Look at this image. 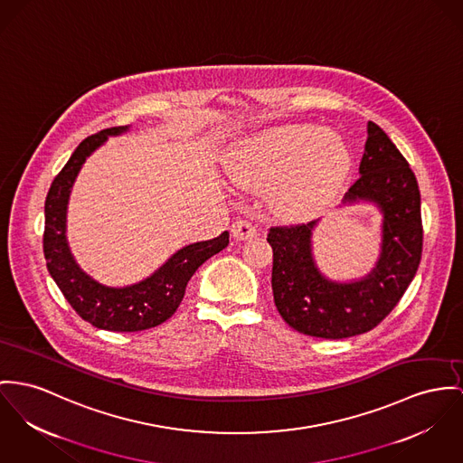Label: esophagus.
<instances>
[{
  "label": "esophagus",
  "instance_id": "34e87169",
  "mask_svg": "<svg viewBox=\"0 0 463 463\" xmlns=\"http://www.w3.org/2000/svg\"><path fill=\"white\" fill-rule=\"evenodd\" d=\"M231 231H232V236H234L236 240H241V241H243V240H250V238H253V236L257 234L255 225H253L250 220H245V218H240V220L232 222Z\"/></svg>",
  "mask_w": 463,
  "mask_h": 463
}]
</instances>
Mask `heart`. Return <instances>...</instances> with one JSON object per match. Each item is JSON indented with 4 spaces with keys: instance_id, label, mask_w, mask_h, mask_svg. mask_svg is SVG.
<instances>
[{
    "instance_id": "obj_1",
    "label": "heart",
    "mask_w": 463,
    "mask_h": 463,
    "mask_svg": "<svg viewBox=\"0 0 463 463\" xmlns=\"http://www.w3.org/2000/svg\"><path fill=\"white\" fill-rule=\"evenodd\" d=\"M351 164L345 141L320 134L314 125L268 130L243 144L229 167V176L243 188L280 184L277 204L288 216L317 212L333 195Z\"/></svg>"
}]
</instances>
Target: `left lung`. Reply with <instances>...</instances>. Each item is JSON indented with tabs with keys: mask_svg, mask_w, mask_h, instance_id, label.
I'll return each instance as SVG.
<instances>
[{
	"mask_svg": "<svg viewBox=\"0 0 463 463\" xmlns=\"http://www.w3.org/2000/svg\"><path fill=\"white\" fill-rule=\"evenodd\" d=\"M359 173L345 199L375 201L384 213L383 253L364 280L333 284L320 275L310 251L316 222L268 229L277 310L292 329L308 336L338 340L373 329L400 303L421 262L418 181L403 155L373 121H368Z\"/></svg>",
	"mask_w": 463,
	"mask_h": 463,
	"instance_id": "left-lung-1",
	"label": "left lung"
}]
</instances>
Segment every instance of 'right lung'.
<instances>
[{"instance_id":"right-lung-1","label":"right lung","mask_w":463,"mask_h":463,"mask_svg":"<svg viewBox=\"0 0 463 463\" xmlns=\"http://www.w3.org/2000/svg\"><path fill=\"white\" fill-rule=\"evenodd\" d=\"M127 128V125L106 128L86 137L75 147L71 160L58 173L47 192L43 229L47 269L71 308L80 319L95 327L118 333L144 331L173 317L184 296L186 284L197 268L229 245L227 231L210 241L188 245L176 251L155 275L141 284L125 288L97 284L79 269L65 238L67 203L73 179L86 156L104 143L107 136L121 134Z\"/></svg>"}]
</instances>
